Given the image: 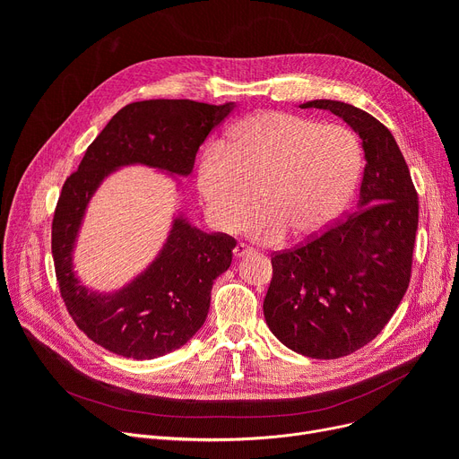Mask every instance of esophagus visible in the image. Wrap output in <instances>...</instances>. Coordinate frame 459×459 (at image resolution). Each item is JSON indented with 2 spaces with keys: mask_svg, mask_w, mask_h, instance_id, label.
<instances>
[{
  "mask_svg": "<svg viewBox=\"0 0 459 459\" xmlns=\"http://www.w3.org/2000/svg\"><path fill=\"white\" fill-rule=\"evenodd\" d=\"M234 258H244V256H247V255H251L253 253V249L251 247H247V246H244V244H238L236 247H234Z\"/></svg>",
  "mask_w": 459,
  "mask_h": 459,
  "instance_id": "esophagus-1",
  "label": "esophagus"
}]
</instances>
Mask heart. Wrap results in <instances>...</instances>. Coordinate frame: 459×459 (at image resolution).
<instances>
[{
    "mask_svg": "<svg viewBox=\"0 0 459 459\" xmlns=\"http://www.w3.org/2000/svg\"><path fill=\"white\" fill-rule=\"evenodd\" d=\"M363 152L355 134L341 125L284 111H262L239 120L230 143L212 141L195 169L197 191L213 227L234 230L242 223L260 244H279L324 232L350 203Z\"/></svg>",
    "mask_w": 459,
    "mask_h": 459,
    "instance_id": "obj_1",
    "label": "heart"
}]
</instances>
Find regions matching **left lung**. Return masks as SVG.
Wrapping results in <instances>:
<instances>
[{"mask_svg":"<svg viewBox=\"0 0 459 459\" xmlns=\"http://www.w3.org/2000/svg\"><path fill=\"white\" fill-rule=\"evenodd\" d=\"M299 108L342 118L360 139L365 171L353 213L272 258L264 316L292 351L339 359L374 341L407 290L419 197L393 134L377 118L339 100H310Z\"/></svg>","mask_w":459,"mask_h":459,"instance_id":"left-lung-1","label":"left lung"}]
</instances>
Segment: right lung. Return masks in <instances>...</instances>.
Here are the masks:
<instances>
[{
  "mask_svg": "<svg viewBox=\"0 0 459 459\" xmlns=\"http://www.w3.org/2000/svg\"><path fill=\"white\" fill-rule=\"evenodd\" d=\"M236 102L144 100L125 106L91 144L59 195L52 223V253L61 296L72 320L99 346L128 359H156L184 346L210 308L212 284L230 268L236 242L223 232L193 227L182 210L154 260L118 290L85 286L74 270V251L85 213L102 182L128 165L171 177L177 191L195 165L208 134Z\"/></svg>",
  "mask_w": 459,
  "mask_h": 459,
  "instance_id": "add662e5",
  "label": "right lung"
}]
</instances>
